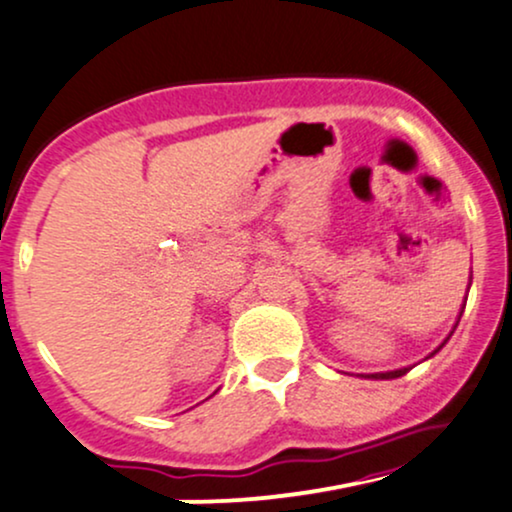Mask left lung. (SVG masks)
I'll list each match as a JSON object with an SVG mask.
<instances>
[{"mask_svg": "<svg viewBox=\"0 0 512 512\" xmlns=\"http://www.w3.org/2000/svg\"><path fill=\"white\" fill-rule=\"evenodd\" d=\"M451 334H453V331H451ZM446 341H448V338H446ZM446 341H443V343H446ZM443 343H441V346L439 348H443ZM439 348H436L434 350V353H439ZM432 353V355H434ZM410 372V367H403V369H393V372H379V374H367V379H398V377H403V374H408Z\"/></svg>", "mask_w": 512, "mask_h": 512, "instance_id": "left-lung-1", "label": "left lung"}]
</instances>
